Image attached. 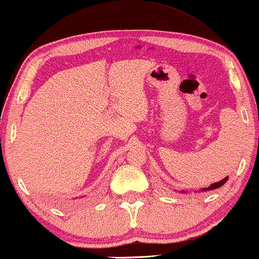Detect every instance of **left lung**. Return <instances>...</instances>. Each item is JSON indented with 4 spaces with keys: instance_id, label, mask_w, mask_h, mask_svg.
Here are the masks:
<instances>
[{
    "instance_id": "1",
    "label": "left lung",
    "mask_w": 259,
    "mask_h": 259,
    "mask_svg": "<svg viewBox=\"0 0 259 259\" xmlns=\"http://www.w3.org/2000/svg\"><path fill=\"white\" fill-rule=\"evenodd\" d=\"M227 181H228V176L227 177H224L223 180H221V181H219V182H214V183H212V185H210V187H207V188H202V189H200V191L199 192H208V191H212V189H217V188H220V187H222L224 183L227 182ZM180 193H187L186 191H181ZM197 193V192H195Z\"/></svg>"
}]
</instances>
